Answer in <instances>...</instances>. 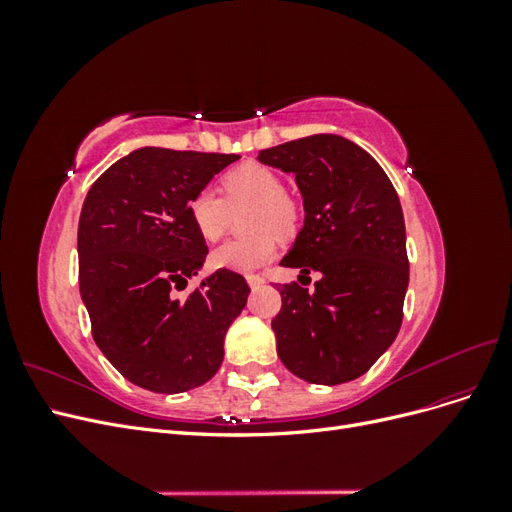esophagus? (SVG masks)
I'll use <instances>...</instances> for the list:
<instances>
[{"instance_id":"esophagus-1","label":"esophagus","mask_w":512,"mask_h":512,"mask_svg":"<svg viewBox=\"0 0 512 512\" xmlns=\"http://www.w3.org/2000/svg\"><path fill=\"white\" fill-rule=\"evenodd\" d=\"M245 280H247V284H250V288H258V286L265 284V277L258 275V273H250V275H245Z\"/></svg>"}]
</instances>
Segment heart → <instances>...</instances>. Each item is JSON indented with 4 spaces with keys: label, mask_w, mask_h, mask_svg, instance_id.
Returning a JSON list of instances; mask_svg holds the SVG:
<instances>
[{
    "label": "heart",
    "mask_w": 512,
    "mask_h": 512,
    "mask_svg": "<svg viewBox=\"0 0 512 512\" xmlns=\"http://www.w3.org/2000/svg\"><path fill=\"white\" fill-rule=\"evenodd\" d=\"M226 200L213 188L198 190L190 200V218L207 241H218L230 220V209L252 205L247 226L254 232L230 239L211 254L215 269L252 273L271 262L280 247L277 235L288 237L297 228L299 207L282 190V179L271 168L241 164L222 177Z\"/></svg>",
    "instance_id": "b5f03b06"
}]
</instances>
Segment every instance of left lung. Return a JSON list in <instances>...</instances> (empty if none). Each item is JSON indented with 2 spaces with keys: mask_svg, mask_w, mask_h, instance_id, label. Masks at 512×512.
<instances>
[{
  "mask_svg": "<svg viewBox=\"0 0 512 512\" xmlns=\"http://www.w3.org/2000/svg\"><path fill=\"white\" fill-rule=\"evenodd\" d=\"M256 160L294 175L303 198V228L280 265L301 269L299 277L320 273L314 292L282 286L271 322L277 356L305 382L356 380L395 342L410 280L393 183L337 134L262 149Z\"/></svg>",
  "mask_w": 512,
  "mask_h": 512,
  "instance_id": "8db88e82",
  "label": "left lung"
}]
</instances>
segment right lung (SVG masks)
Segmentation results:
<instances>
[{"label": "right lung", "mask_w": 512, "mask_h": 512, "mask_svg": "<svg viewBox=\"0 0 512 512\" xmlns=\"http://www.w3.org/2000/svg\"><path fill=\"white\" fill-rule=\"evenodd\" d=\"M239 156L141 147L91 185L79 220V286L94 339L123 378L183 393L215 376L250 286L218 269L179 299L209 254L192 196Z\"/></svg>", "instance_id": "1"}]
</instances>
